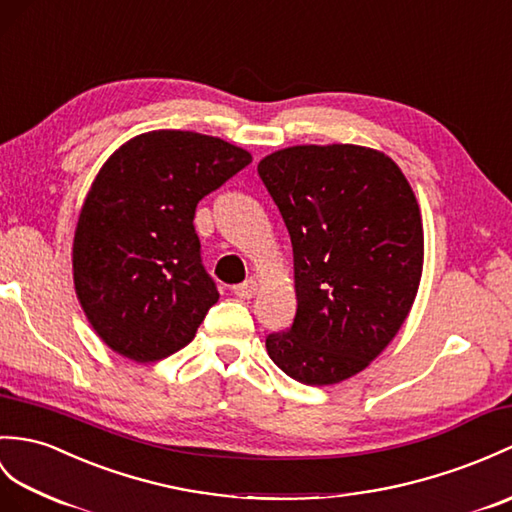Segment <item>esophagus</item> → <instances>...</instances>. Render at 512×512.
<instances>
[{"label": "esophagus", "instance_id": "1", "mask_svg": "<svg viewBox=\"0 0 512 512\" xmlns=\"http://www.w3.org/2000/svg\"><path fill=\"white\" fill-rule=\"evenodd\" d=\"M257 292V281L255 279H246L242 283L233 285V294L240 296V299H253Z\"/></svg>", "mask_w": 512, "mask_h": 512}]
</instances>
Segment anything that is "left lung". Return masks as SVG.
<instances>
[{"mask_svg":"<svg viewBox=\"0 0 512 512\" xmlns=\"http://www.w3.org/2000/svg\"><path fill=\"white\" fill-rule=\"evenodd\" d=\"M257 172L290 233L299 303L268 355L296 382L338 384L386 349L417 296V198L395 161L351 144L285 148Z\"/></svg>","mask_w":512,"mask_h":512,"instance_id":"8db88e82","label":"left lung"}]
</instances>
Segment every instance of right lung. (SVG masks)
Returning a JSON list of instances; mask_svg holds the SVG:
<instances>
[{
    "label": "right lung",
    "instance_id": "add662e5",
    "mask_svg": "<svg viewBox=\"0 0 512 512\" xmlns=\"http://www.w3.org/2000/svg\"><path fill=\"white\" fill-rule=\"evenodd\" d=\"M253 161L189 130H152L104 163L74 235V283L91 327L135 362L192 342L220 294L202 266L196 205Z\"/></svg>",
    "mask_w": 512,
    "mask_h": 512
}]
</instances>
